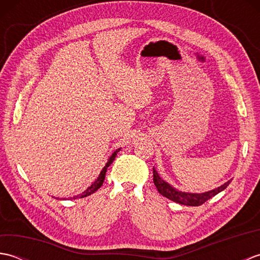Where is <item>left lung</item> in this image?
I'll return each mask as SVG.
<instances>
[{
  "instance_id": "8db88e82",
  "label": "left lung",
  "mask_w": 260,
  "mask_h": 260,
  "mask_svg": "<svg viewBox=\"0 0 260 260\" xmlns=\"http://www.w3.org/2000/svg\"><path fill=\"white\" fill-rule=\"evenodd\" d=\"M153 181L154 184H155L157 191L161 193V194L165 198L170 199L176 203L180 204H184V206H191V207H198L201 206L206 201H208L209 199H211L212 197H214L215 194H218L219 192L223 191L225 187H227L231 180H229L228 182H225L224 184H222L221 186L217 187V189L208 191V192H203V193H189V192H182L176 190L175 187H173L172 185H170L168 182H165L164 180H162L159 178V175L157 173V171L153 168Z\"/></svg>"
}]
</instances>
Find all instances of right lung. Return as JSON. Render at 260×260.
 Returning <instances> with one entry per match:
<instances>
[{
    "label": "right lung",
    "mask_w": 260,
    "mask_h": 260,
    "mask_svg": "<svg viewBox=\"0 0 260 260\" xmlns=\"http://www.w3.org/2000/svg\"><path fill=\"white\" fill-rule=\"evenodd\" d=\"M119 150L120 148H118V150H116L113 154H112V156L109 157V159H108V162L106 163V165H105L104 167V169L102 170V172H101V174H99V176L97 178V180L93 182V183L88 187V189L86 190V191H84L81 193V194H79V196H75V197H73V198H69V200H73V199H77V198H85V197H88V196H90V194H92V193H95L99 187H101L102 185H103V183H104V180H105V175H106V172H107V168L109 167L110 164L113 163V161L115 159V157H116V155H117V153L119 152Z\"/></svg>",
    "instance_id": "1"
}]
</instances>
